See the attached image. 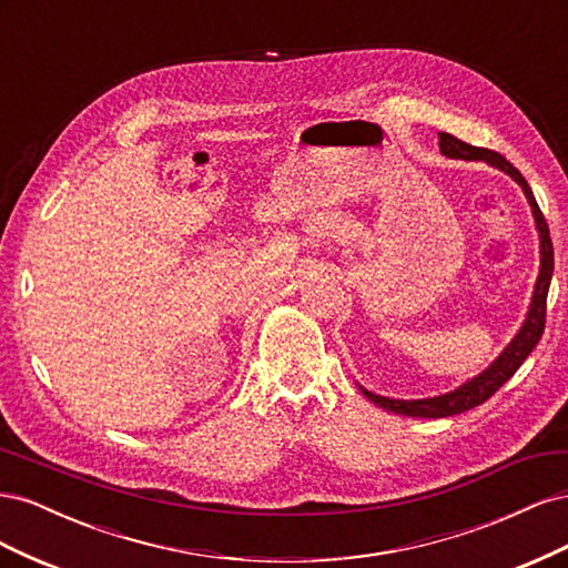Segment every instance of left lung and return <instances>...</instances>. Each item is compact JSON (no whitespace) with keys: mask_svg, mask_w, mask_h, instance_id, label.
<instances>
[{"mask_svg":"<svg viewBox=\"0 0 568 568\" xmlns=\"http://www.w3.org/2000/svg\"><path fill=\"white\" fill-rule=\"evenodd\" d=\"M438 146L440 153L448 159H462V161H484L497 170H503L514 182H517L524 194L528 199V205L532 211V220H536V230L540 236V274L536 280V288H532V298L528 305L526 320L521 324V329L517 332L507 348L497 355L490 367L480 372L474 379H469L467 384L457 386L450 393L436 395V398H422V400H395V398H384V395H376L363 386H357L363 390L367 398L376 405L384 407L388 412H395V415H405V417H424V419H440V417H453L459 415V412H467L480 403H486L490 395L500 388L505 382H509L514 372H517L524 359L530 355V351L538 346V341L545 332V311H547V291H549V282H552V272H555V251H552V239H549V230L547 222L538 209L536 196H532L528 182L524 180V175L514 168L505 156H500L497 151L490 149H480V146H471L467 142L457 140V136L448 134V132H438Z\"/></svg>","mask_w":568,"mask_h":568,"instance_id":"left-lung-1","label":"left lung"}]
</instances>
